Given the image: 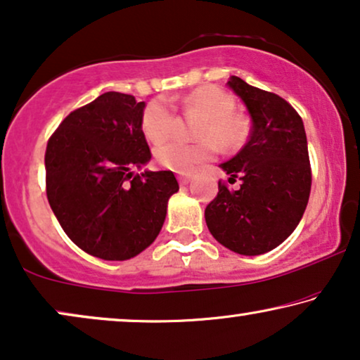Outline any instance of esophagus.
I'll use <instances>...</instances> for the list:
<instances>
[{
    "label": "esophagus",
    "instance_id": "34e87169",
    "mask_svg": "<svg viewBox=\"0 0 360 360\" xmlns=\"http://www.w3.org/2000/svg\"><path fill=\"white\" fill-rule=\"evenodd\" d=\"M176 179H179V184H180V185H186V184H188V181H190L191 176H190V175H184V174H181V175L176 176Z\"/></svg>",
    "mask_w": 360,
    "mask_h": 360
}]
</instances>
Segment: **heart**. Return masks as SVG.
Instances as JSON below:
<instances>
[{
	"mask_svg": "<svg viewBox=\"0 0 360 360\" xmlns=\"http://www.w3.org/2000/svg\"><path fill=\"white\" fill-rule=\"evenodd\" d=\"M185 112L201 116L195 129L198 144H185L180 141H169L157 146L155 159L165 169L190 174L200 164L213 157L216 146L223 149H234L248 137L249 126L243 116L234 115V100L228 93L216 86H201L191 91L181 101ZM176 126L175 111L165 100H154L142 112L141 129L154 144L165 141Z\"/></svg>",
	"mask_w": 360,
	"mask_h": 360,
	"instance_id": "heart-1",
	"label": "heart"
}]
</instances>
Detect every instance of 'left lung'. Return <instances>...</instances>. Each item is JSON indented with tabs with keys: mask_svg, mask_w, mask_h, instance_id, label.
<instances>
[{
	"mask_svg": "<svg viewBox=\"0 0 360 360\" xmlns=\"http://www.w3.org/2000/svg\"><path fill=\"white\" fill-rule=\"evenodd\" d=\"M228 86L244 101L252 127L243 149L219 165L229 181L240 180V188L229 190L219 180L205 219L224 248L259 255L282 244L307 210L311 190L307 132L293 106L275 93L239 77H231Z\"/></svg>",
	"mask_w": 360,
	"mask_h": 360,
	"instance_id": "8db88e82",
	"label": "left lung"
}]
</instances>
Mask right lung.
Listing matches in <instances>:
<instances>
[{
  "instance_id": "1",
  "label": "right lung",
  "mask_w": 360,
  "mask_h": 360,
  "mask_svg": "<svg viewBox=\"0 0 360 360\" xmlns=\"http://www.w3.org/2000/svg\"><path fill=\"white\" fill-rule=\"evenodd\" d=\"M146 103L117 91L72 111L46 149L49 205L82 250L127 260L154 243L179 191L170 170L134 175L150 160L141 129Z\"/></svg>"
}]
</instances>
